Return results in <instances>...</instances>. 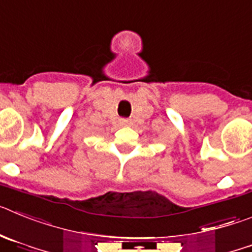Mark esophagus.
Here are the masks:
<instances>
[{"label":"esophagus","instance_id":"esophagus-1","mask_svg":"<svg viewBox=\"0 0 252 252\" xmlns=\"http://www.w3.org/2000/svg\"><path fill=\"white\" fill-rule=\"evenodd\" d=\"M120 125H121V126H128V125H130V121L126 119H121L120 120Z\"/></svg>","mask_w":252,"mask_h":252}]
</instances>
